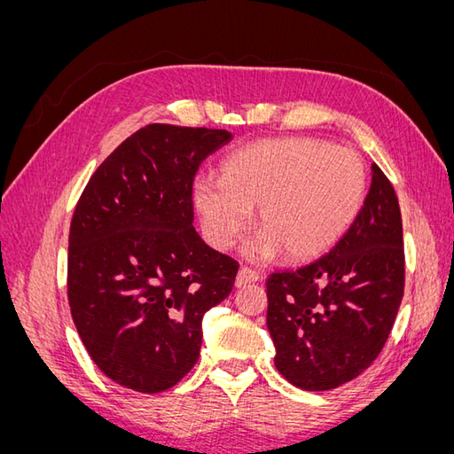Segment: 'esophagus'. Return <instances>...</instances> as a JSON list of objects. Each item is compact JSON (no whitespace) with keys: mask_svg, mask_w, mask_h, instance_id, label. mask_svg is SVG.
<instances>
[{"mask_svg":"<svg viewBox=\"0 0 454 454\" xmlns=\"http://www.w3.org/2000/svg\"><path fill=\"white\" fill-rule=\"evenodd\" d=\"M259 274L254 270V269H248V267H240L239 274H237V280H235V286L237 287H242V286H248V284H254L257 282Z\"/></svg>","mask_w":454,"mask_h":454,"instance_id":"obj_1","label":"esophagus"}]
</instances>
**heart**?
<instances>
[{
    "label": "heart",
    "mask_w": 454,
    "mask_h": 454,
    "mask_svg": "<svg viewBox=\"0 0 454 454\" xmlns=\"http://www.w3.org/2000/svg\"><path fill=\"white\" fill-rule=\"evenodd\" d=\"M367 187L360 155L314 138H282L244 145L222 162L217 177H199L193 200L204 235L217 250L248 229L257 208L261 235L246 255L292 261L318 257L345 235Z\"/></svg>",
    "instance_id": "obj_1"
}]
</instances>
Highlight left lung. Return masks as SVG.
<instances>
[{
	"label": "left lung",
	"instance_id": "8db88e82",
	"mask_svg": "<svg viewBox=\"0 0 454 454\" xmlns=\"http://www.w3.org/2000/svg\"><path fill=\"white\" fill-rule=\"evenodd\" d=\"M371 187L354 223L329 254L267 278V327L274 365L294 387H340L375 362L405 286L402 212L384 172L371 164Z\"/></svg>",
	"mask_w": 454,
	"mask_h": 454
}]
</instances>
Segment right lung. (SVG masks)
<instances>
[{"label": "right lung", "instance_id": "1", "mask_svg": "<svg viewBox=\"0 0 454 454\" xmlns=\"http://www.w3.org/2000/svg\"><path fill=\"white\" fill-rule=\"evenodd\" d=\"M231 140L147 125L96 168L75 206L67 301L92 362L121 387L157 394L180 382L199 360L204 312L235 286L237 261L193 227L195 174Z\"/></svg>", "mask_w": 454, "mask_h": 454}]
</instances>
